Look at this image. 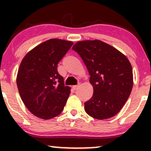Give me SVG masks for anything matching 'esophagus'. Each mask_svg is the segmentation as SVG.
<instances>
[{
  "mask_svg": "<svg viewBox=\"0 0 151 151\" xmlns=\"http://www.w3.org/2000/svg\"><path fill=\"white\" fill-rule=\"evenodd\" d=\"M79 84H77V85L73 86H72V87H73V89H74V90H77V89H78V88H79Z\"/></svg>",
  "mask_w": 151,
  "mask_h": 151,
  "instance_id": "1",
  "label": "esophagus"
}]
</instances>
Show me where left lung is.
I'll return each mask as SVG.
<instances>
[{"label":"left lung","instance_id":"left-lung-1","mask_svg":"<svg viewBox=\"0 0 151 151\" xmlns=\"http://www.w3.org/2000/svg\"><path fill=\"white\" fill-rule=\"evenodd\" d=\"M82 59L90 75L93 96L84 110L100 120L120 111L133 88V70L125 55L100 40L77 42L72 47Z\"/></svg>","mask_w":151,"mask_h":151}]
</instances>
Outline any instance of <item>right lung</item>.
I'll return each mask as SVG.
<instances>
[{
    "label": "right lung",
    "mask_w": 151,
    "mask_h": 151,
    "mask_svg": "<svg viewBox=\"0 0 151 151\" xmlns=\"http://www.w3.org/2000/svg\"><path fill=\"white\" fill-rule=\"evenodd\" d=\"M73 42L51 39L32 49L22 60L17 75L20 96L37 117L50 119L61 114L70 87L65 86L58 65Z\"/></svg>",
    "instance_id": "right-lung-1"
}]
</instances>
